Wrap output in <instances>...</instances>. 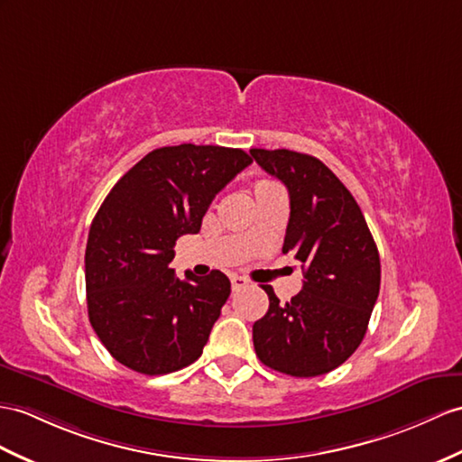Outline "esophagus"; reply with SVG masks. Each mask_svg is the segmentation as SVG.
<instances>
[{"label": "esophagus", "mask_w": 462, "mask_h": 462, "mask_svg": "<svg viewBox=\"0 0 462 462\" xmlns=\"http://www.w3.org/2000/svg\"><path fill=\"white\" fill-rule=\"evenodd\" d=\"M246 286V280L245 278H241V276H231V288L233 290H241V288H245Z\"/></svg>", "instance_id": "1"}]
</instances>
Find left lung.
I'll use <instances>...</instances> for the list:
<instances>
[{
    "mask_svg": "<svg viewBox=\"0 0 462 462\" xmlns=\"http://www.w3.org/2000/svg\"><path fill=\"white\" fill-rule=\"evenodd\" d=\"M253 159L288 188L290 219L282 253L301 263L300 294L270 306L253 325L256 356L290 376L328 374L351 356L368 328L380 291V256L361 208L316 156L251 149Z\"/></svg>",
    "mask_w": 462,
    "mask_h": 462,
    "instance_id": "left-lung-1",
    "label": "left lung"
}]
</instances>
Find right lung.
<instances>
[{"label": "right lung", "instance_id": "right-lung-1", "mask_svg": "<svg viewBox=\"0 0 462 462\" xmlns=\"http://www.w3.org/2000/svg\"><path fill=\"white\" fill-rule=\"evenodd\" d=\"M253 162L241 149L178 144L134 164L101 204L86 245L89 323L117 363L168 374L198 361L231 282L219 270L176 278L178 237L198 233L209 204Z\"/></svg>", "mask_w": 462, "mask_h": 462}]
</instances>
